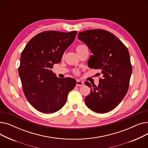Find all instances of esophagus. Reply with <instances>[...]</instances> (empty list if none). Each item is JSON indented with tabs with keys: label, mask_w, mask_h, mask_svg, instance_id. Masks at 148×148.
I'll use <instances>...</instances> for the list:
<instances>
[{
	"label": "esophagus",
	"mask_w": 148,
	"mask_h": 148,
	"mask_svg": "<svg viewBox=\"0 0 148 148\" xmlns=\"http://www.w3.org/2000/svg\"><path fill=\"white\" fill-rule=\"evenodd\" d=\"M84 85V83L79 80H77L76 82V86H82Z\"/></svg>",
	"instance_id": "obj_1"
}]
</instances>
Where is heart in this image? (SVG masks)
Segmentation results:
<instances>
[{"instance_id": "heart-1", "label": "heart", "mask_w": 148, "mask_h": 148, "mask_svg": "<svg viewBox=\"0 0 148 148\" xmlns=\"http://www.w3.org/2000/svg\"><path fill=\"white\" fill-rule=\"evenodd\" d=\"M75 50H76L77 53H78V54L79 55V54H80L81 53H82L83 52H84L85 51H88V49L87 47L84 44H79L75 47ZM73 72L75 74H77V75L79 74V71H78V70L74 69Z\"/></svg>"}]
</instances>
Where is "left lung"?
Segmentation results:
<instances>
[{
	"mask_svg": "<svg viewBox=\"0 0 148 148\" xmlns=\"http://www.w3.org/2000/svg\"><path fill=\"white\" fill-rule=\"evenodd\" d=\"M78 38L93 54L88 60L89 67L100 69L103 75L98 86L85 82L90 88L85 104L97 113L110 112L121 103L128 89L132 73L129 51L119 39L105 30L83 31Z\"/></svg>",
	"mask_w": 148,
	"mask_h": 148,
	"instance_id": "left-lung-1",
	"label": "left lung"
}]
</instances>
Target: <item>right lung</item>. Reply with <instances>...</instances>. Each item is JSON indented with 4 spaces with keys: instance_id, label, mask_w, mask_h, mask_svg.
Masks as SVG:
<instances>
[{
    "instance_id": "right-lung-1",
    "label": "right lung",
    "mask_w": 148,
    "mask_h": 148,
    "mask_svg": "<svg viewBox=\"0 0 148 148\" xmlns=\"http://www.w3.org/2000/svg\"><path fill=\"white\" fill-rule=\"evenodd\" d=\"M77 32L45 31L34 36L23 50L18 73L23 92L38 111L53 113L62 108L76 80L60 79L51 71L75 39Z\"/></svg>"
}]
</instances>
